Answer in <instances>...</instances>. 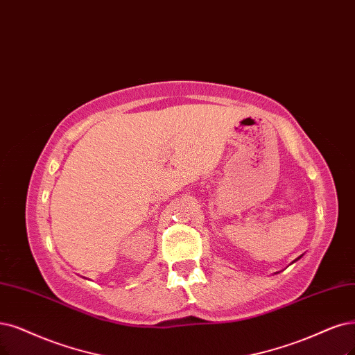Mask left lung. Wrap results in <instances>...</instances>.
<instances>
[{
	"mask_svg": "<svg viewBox=\"0 0 355 355\" xmlns=\"http://www.w3.org/2000/svg\"><path fill=\"white\" fill-rule=\"evenodd\" d=\"M298 259H301V256H300V257H298ZM298 259H295V260H298ZM295 260H294V261H295Z\"/></svg>",
	"mask_w": 355,
	"mask_h": 355,
	"instance_id": "1",
	"label": "left lung"
}]
</instances>
